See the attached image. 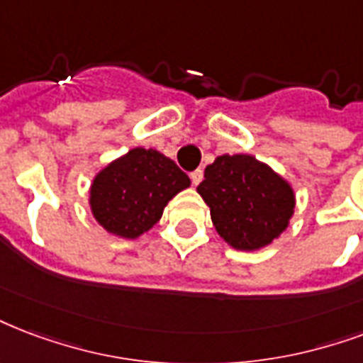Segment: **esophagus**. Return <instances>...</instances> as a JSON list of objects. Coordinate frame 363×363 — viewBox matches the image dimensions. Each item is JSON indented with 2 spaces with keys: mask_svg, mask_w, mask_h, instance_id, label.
<instances>
[{
  "mask_svg": "<svg viewBox=\"0 0 363 363\" xmlns=\"http://www.w3.org/2000/svg\"><path fill=\"white\" fill-rule=\"evenodd\" d=\"M190 179H192L194 186H198V184H200V182L203 181V171H201V169L192 171V173H190Z\"/></svg>",
  "mask_w": 363,
  "mask_h": 363,
  "instance_id": "1",
  "label": "esophagus"
}]
</instances>
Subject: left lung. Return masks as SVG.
I'll list each match as a JSON object with an SVG mask.
<instances>
[{"mask_svg":"<svg viewBox=\"0 0 363 363\" xmlns=\"http://www.w3.org/2000/svg\"><path fill=\"white\" fill-rule=\"evenodd\" d=\"M198 186L218 236L238 251H259L287 230L295 190L251 154H223L209 163Z\"/></svg>","mask_w":363,"mask_h":363,"instance_id":"1","label":"left lung"}]
</instances>
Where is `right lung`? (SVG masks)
<instances>
[{"label": "right lung", "instance_id": "obj_1", "mask_svg": "<svg viewBox=\"0 0 363 363\" xmlns=\"http://www.w3.org/2000/svg\"><path fill=\"white\" fill-rule=\"evenodd\" d=\"M188 186L190 179L171 157L137 146L96 173L89 188V207L104 230L123 240H137Z\"/></svg>", "mask_w": 363, "mask_h": 363}]
</instances>
